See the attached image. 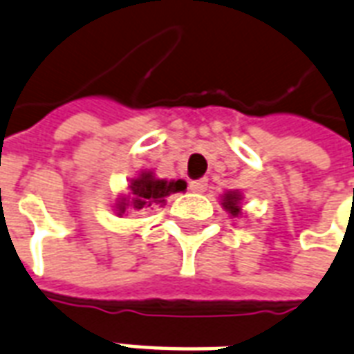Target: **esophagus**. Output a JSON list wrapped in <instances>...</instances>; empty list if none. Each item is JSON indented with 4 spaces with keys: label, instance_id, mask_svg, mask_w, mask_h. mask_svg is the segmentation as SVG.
Here are the masks:
<instances>
[{
    "label": "esophagus",
    "instance_id": "esophagus-1",
    "mask_svg": "<svg viewBox=\"0 0 354 354\" xmlns=\"http://www.w3.org/2000/svg\"><path fill=\"white\" fill-rule=\"evenodd\" d=\"M207 186H208V179L190 180V190L197 192V194H201V192L207 190Z\"/></svg>",
    "mask_w": 354,
    "mask_h": 354
}]
</instances>
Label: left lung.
<instances>
[{
	"instance_id": "left-lung-1",
	"label": "left lung",
	"mask_w": 354,
	"mask_h": 354,
	"mask_svg": "<svg viewBox=\"0 0 354 354\" xmlns=\"http://www.w3.org/2000/svg\"><path fill=\"white\" fill-rule=\"evenodd\" d=\"M240 194L238 192H227L225 196H223V207L231 212L232 216L240 214Z\"/></svg>"
}]
</instances>
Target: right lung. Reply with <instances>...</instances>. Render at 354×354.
Here are the masks:
<instances>
[{"instance_id": "right-lung-1", "label": "right lung", "mask_w": 354, "mask_h": 354, "mask_svg": "<svg viewBox=\"0 0 354 354\" xmlns=\"http://www.w3.org/2000/svg\"><path fill=\"white\" fill-rule=\"evenodd\" d=\"M131 194H129V205L136 210L140 208L151 207V205H164L166 197L175 194V192H183L186 188L185 180H164L155 179L151 171H144L140 174L138 179L131 183ZM123 212V207L120 208Z\"/></svg>"}]
</instances>
